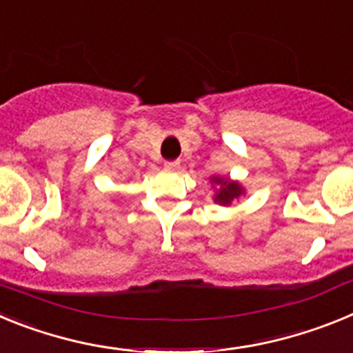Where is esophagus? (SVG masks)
<instances>
[{"label":"esophagus","instance_id":"esophagus-1","mask_svg":"<svg viewBox=\"0 0 353 353\" xmlns=\"http://www.w3.org/2000/svg\"><path fill=\"white\" fill-rule=\"evenodd\" d=\"M179 166H180L179 161H166V162H164V168H166V170H176Z\"/></svg>","mask_w":353,"mask_h":353}]
</instances>
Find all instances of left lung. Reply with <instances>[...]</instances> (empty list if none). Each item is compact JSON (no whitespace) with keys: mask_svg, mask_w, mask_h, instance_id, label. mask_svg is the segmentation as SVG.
I'll return each mask as SVG.
<instances>
[{"mask_svg":"<svg viewBox=\"0 0 353 353\" xmlns=\"http://www.w3.org/2000/svg\"><path fill=\"white\" fill-rule=\"evenodd\" d=\"M210 182L217 187V189H215L214 201L215 203L223 205V207H230L235 199H239L240 196L245 192L244 187L240 185L239 182L224 179V176H212Z\"/></svg>","mask_w":353,"mask_h":353,"instance_id":"left-lung-1","label":"left lung"}]
</instances>
